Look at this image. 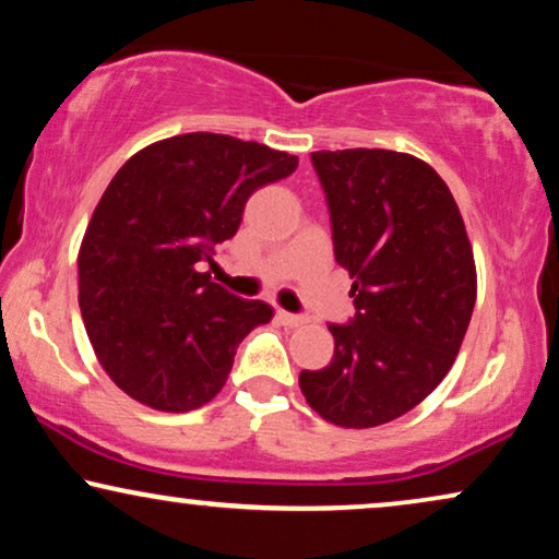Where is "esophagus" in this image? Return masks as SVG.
<instances>
[{
  "mask_svg": "<svg viewBox=\"0 0 559 559\" xmlns=\"http://www.w3.org/2000/svg\"><path fill=\"white\" fill-rule=\"evenodd\" d=\"M275 317H278V322L286 324V328H299V324H304L301 314H292V312H286V309H278Z\"/></svg>",
  "mask_w": 559,
  "mask_h": 559,
  "instance_id": "obj_1",
  "label": "esophagus"
}]
</instances>
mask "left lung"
<instances>
[{
    "label": "left lung",
    "instance_id": "1",
    "mask_svg": "<svg viewBox=\"0 0 559 559\" xmlns=\"http://www.w3.org/2000/svg\"><path fill=\"white\" fill-rule=\"evenodd\" d=\"M312 165L356 314L328 324L332 361L301 371L299 386L324 420L373 428L449 373L475 309V258L454 195L423 159L343 150L312 152Z\"/></svg>",
    "mask_w": 559,
    "mask_h": 559
}]
</instances>
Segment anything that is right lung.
Instances as JSON below:
<instances>
[{"label":"right lung","mask_w":559,"mask_h":559,"mask_svg":"<svg viewBox=\"0 0 559 559\" xmlns=\"http://www.w3.org/2000/svg\"><path fill=\"white\" fill-rule=\"evenodd\" d=\"M296 165L294 154L258 141L195 131L157 141L118 169L76 263L90 343L129 397L188 413L222 392L237 345L273 309L198 271L237 235L247 198Z\"/></svg>","instance_id":"1"}]
</instances>
